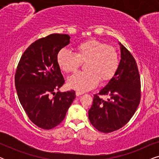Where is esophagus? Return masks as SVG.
I'll use <instances>...</instances> for the list:
<instances>
[{"mask_svg": "<svg viewBox=\"0 0 159 159\" xmlns=\"http://www.w3.org/2000/svg\"><path fill=\"white\" fill-rule=\"evenodd\" d=\"M82 94H83V93L80 92V91H77V92H76V95H77V96H80V95H81Z\"/></svg>", "mask_w": 159, "mask_h": 159, "instance_id": "esophagus-1", "label": "esophagus"}]
</instances>
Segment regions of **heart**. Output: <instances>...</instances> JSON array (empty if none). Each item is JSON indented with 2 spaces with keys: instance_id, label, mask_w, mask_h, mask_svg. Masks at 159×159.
Here are the masks:
<instances>
[{
  "instance_id": "obj_1",
  "label": "heart",
  "mask_w": 159,
  "mask_h": 159,
  "mask_svg": "<svg viewBox=\"0 0 159 159\" xmlns=\"http://www.w3.org/2000/svg\"><path fill=\"white\" fill-rule=\"evenodd\" d=\"M75 53L66 49L58 53L57 64L67 74L76 72L84 63L86 71L79 72L68 80L69 88L80 92L95 88L100 80L110 81L116 75L119 66V56L114 46L102 41L90 39L78 44Z\"/></svg>"
}]
</instances>
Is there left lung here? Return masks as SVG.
<instances>
[{"mask_svg":"<svg viewBox=\"0 0 159 159\" xmlns=\"http://www.w3.org/2000/svg\"><path fill=\"white\" fill-rule=\"evenodd\" d=\"M121 61L116 75L105 88L94 95L88 111L90 123L95 129L109 133L124 127L130 120L141 98L140 77L136 61L121 43ZM107 95L106 101L100 97Z\"/></svg>","mask_w":159,"mask_h":159,"instance_id":"obj_1","label":"left lung"}]
</instances>
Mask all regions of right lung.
<instances>
[{
  "mask_svg": "<svg viewBox=\"0 0 159 159\" xmlns=\"http://www.w3.org/2000/svg\"><path fill=\"white\" fill-rule=\"evenodd\" d=\"M69 39L66 34H51L34 41L24 52L15 73L19 102L30 120L43 129L59 125L76 97L75 90L56 93L65 82L56 58Z\"/></svg>",
  "mask_w": 159,
  "mask_h": 159,
  "instance_id": "right-lung-1",
  "label": "right lung"
}]
</instances>
